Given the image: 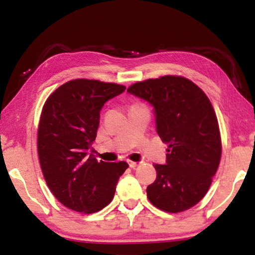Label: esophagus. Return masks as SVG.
I'll return each instance as SVG.
<instances>
[{"instance_id": "obj_1", "label": "esophagus", "mask_w": 255, "mask_h": 255, "mask_svg": "<svg viewBox=\"0 0 255 255\" xmlns=\"http://www.w3.org/2000/svg\"><path fill=\"white\" fill-rule=\"evenodd\" d=\"M128 164H129V166L131 167V169H135L136 166H138V163L137 162H132V161H128Z\"/></svg>"}]
</instances>
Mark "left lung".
Wrapping results in <instances>:
<instances>
[{"label": "left lung", "instance_id": "8db88e82", "mask_svg": "<svg viewBox=\"0 0 255 255\" xmlns=\"http://www.w3.org/2000/svg\"><path fill=\"white\" fill-rule=\"evenodd\" d=\"M128 93L154 108L156 131L169 145L165 164H154L156 180L147 198L158 209L180 213L208 191L222 156L214 108L204 91L182 76L165 75L129 86Z\"/></svg>", "mask_w": 255, "mask_h": 255}]
</instances>
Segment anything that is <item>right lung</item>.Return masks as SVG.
<instances>
[{
  "label": "right lung",
  "mask_w": 255,
  "mask_h": 255,
  "mask_svg": "<svg viewBox=\"0 0 255 255\" xmlns=\"http://www.w3.org/2000/svg\"><path fill=\"white\" fill-rule=\"evenodd\" d=\"M125 90L124 85L77 79L59 86L45 102L38 127V155L47 185L67 208L92 214L114 199L128 164L98 162L89 152L102 107Z\"/></svg>",
  "instance_id": "add662e5"
}]
</instances>
